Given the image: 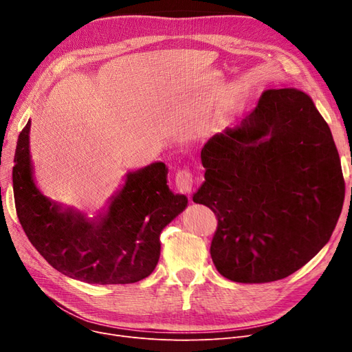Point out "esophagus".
<instances>
[{"mask_svg":"<svg viewBox=\"0 0 352 352\" xmlns=\"http://www.w3.org/2000/svg\"><path fill=\"white\" fill-rule=\"evenodd\" d=\"M175 187L179 192L188 194L194 187V174L188 168H182L175 174Z\"/></svg>","mask_w":352,"mask_h":352,"instance_id":"34e87169","label":"esophagus"}]
</instances>
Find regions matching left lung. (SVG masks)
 <instances>
[{"label":"left lung","mask_w":352,"mask_h":352,"mask_svg":"<svg viewBox=\"0 0 352 352\" xmlns=\"http://www.w3.org/2000/svg\"><path fill=\"white\" fill-rule=\"evenodd\" d=\"M206 181L194 194L218 219L211 258L235 283L285 278L329 241L345 182L329 126L295 88L265 89L238 126L201 150Z\"/></svg>","instance_id":"1"}]
</instances>
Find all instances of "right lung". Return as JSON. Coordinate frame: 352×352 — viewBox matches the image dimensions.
Masks as SVG:
<instances>
[{
	"instance_id": "add662e5",
	"label": "right lung",
	"mask_w": 352,
	"mask_h": 352,
	"mask_svg": "<svg viewBox=\"0 0 352 352\" xmlns=\"http://www.w3.org/2000/svg\"><path fill=\"white\" fill-rule=\"evenodd\" d=\"M30 126L18 137L12 187L15 210L31 244L64 275L88 284H133L160 260L162 228L187 207L166 186L164 162L129 173L105 215L87 219L63 211L36 190L30 160Z\"/></svg>"
}]
</instances>
